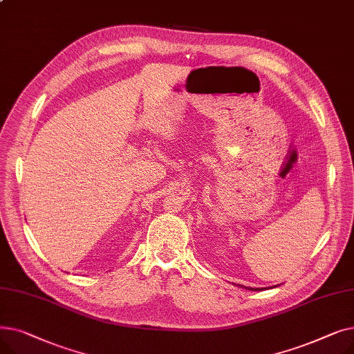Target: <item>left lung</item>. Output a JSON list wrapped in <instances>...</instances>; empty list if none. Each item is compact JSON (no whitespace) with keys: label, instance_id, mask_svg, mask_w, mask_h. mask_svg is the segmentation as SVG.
Wrapping results in <instances>:
<instances>
[{"label":"left lung","instance_id":"8db88e82","mask_svg":"<svg viewBox=\"0 0 354 354\" xmlns=\"http://www.w3.org/2000/svg\"><path fill=\"white\" fill-rule=\"evenodd\" d=\"M238 286H239V287H244V286H241V284H238ZM244 288H247V290H250V291H251V290H252V291H261V290H263V288H252V287H244Z\"/></svg>","mask_w":354,"mask_h":354}]
</instances>
